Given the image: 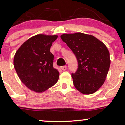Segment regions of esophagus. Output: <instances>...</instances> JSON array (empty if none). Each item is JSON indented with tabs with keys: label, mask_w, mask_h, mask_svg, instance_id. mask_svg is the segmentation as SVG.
<instances>
[{
	"label": "esophagus",
	"mask_w": 125,
	"mask_h": 125,
	"mask_svg": "<svg viewBox=\"0 0 125 125\" xmlns=\"http://www.w3.org/2000/svg\"><path fill=\"white\" fill-rule=\"evenodd\" d=\"M60 68H61L62 70H63V71H65V70L66 69L67 66H63L60 67Z\"/></svg>",
	"instance_id": "1"
}]
</instances>
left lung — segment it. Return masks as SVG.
<instances>
[{
	"label": "left lung",
	"instance_id": "1",
	"mask_svg": "<svg viewBox=\"0 0 125 125\" xmlns=\"http://www.w3.org/2000/svg\"><path fill=\"white\" fill-rule=\"evenodd\" d=\"M62 41L75 54L78 67L72 77L74 87L82 94H94L104 83L109 69V52L104 43L82 33L63 34Z\"/></svg>",
	"mask_w": 125,
	"mask_h": 125
}]
</instances>
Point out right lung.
Returning <instances> with one entry per match:
<instances>
[{
  "label": "right lung",
  "mask_w": 125,
  "mask_h": 125,
  "mask_svg": "<svg viewBox=\"0 0 125 125\" xmlns=\"http://www.w3.org/2000/svg\"><path fill=\"white\" fill-rule=\"evenodd\" d=\"M57 38V35L34 36L16 52L14 67L21 81L31 90L42 92L58 81L59 73L53 67L54 56L50 52Z\"/></svg>",
  "instance_id": "right-lung-1"
}]
</instances>
